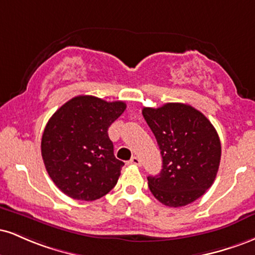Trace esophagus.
Segmentation results:
<instances>
[{
  "mask_svg": "<svg viewBox=\"0 0 255 255\" xmlns=\"http://www.w3.org/2000/svg\"><path fill=\"white\" fill-rule=\"evenodd\" d=\"M128 164L139 166L140 164H141V162H140V159L137 157H131V159L129 160V162H128Z\"/></svg>",
  "mask_w": 255,
  "mask_h": 255,
  "instance_id": "34e87169",
  "label": "esophagus"
}]
</instances>
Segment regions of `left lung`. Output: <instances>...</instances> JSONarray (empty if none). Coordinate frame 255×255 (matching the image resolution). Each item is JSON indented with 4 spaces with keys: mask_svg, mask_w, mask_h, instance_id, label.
Here are the masks:
<instances>
[{
    "mask_svg": "<svg viewBox=\"0 0 255 255\" xmlns=\"http://www.w3.org/2000/svg\"><path fill=\"white\" fill-rule=\"evenodd\" d=\"M142 116L156 136L162 170L148 176L153 197L169 207L200 198L215 181L221 163V141L211 122L191 105L166 103L144 108Z\"/></svg>",
    "mask_w": 255,
    "mask_h": 255,
    "instance_id": "left-lung-1",
    "label": "left lung"
}]
</instances>
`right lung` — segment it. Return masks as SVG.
Wrapping results in <instances>:
<instances>
[{
  "mask_svg": "<svg viewBox=\"0 0 255 255\" xmlns=\"http://www.w3.org/2000/svg\"><path fill=\"white\" fill-rule=\"evenodd\" d=\"M125 110V102L78 96L51 116L42 136V157L64 194L92 201L115 187L125 163L114 156L108 129Z\"/></svg>",
  "mask_w": 255,
  "mask_h": 255,
  "instance_id": "add662e5",
  "label": "right lung"
}]
</instances>
